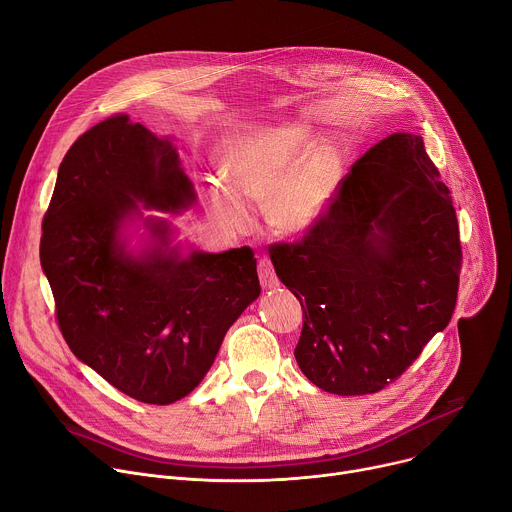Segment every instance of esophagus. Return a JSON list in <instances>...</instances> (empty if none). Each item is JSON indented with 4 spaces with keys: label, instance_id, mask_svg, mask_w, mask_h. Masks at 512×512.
<instances>
[{
    "label": "esophagus",
    "instance_id": "esophagus-1",
    "mask_svg": "<svg viewBox=\"0 0 512 512\" xmlns=\"http://www.w3.org/2000/svg\"><path fill=\"white\" fill-rule=\"evenodd\" d=\"M258 277H260V285L264 289H272L279 285V279L277 274H274V268H272V262L268 258H258Z\"/></svg>",
    "mask_w": 512,
    "mask_h": 512
}]
</instances>
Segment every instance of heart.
<instances>
[{
	"instance_id": "1",
	"label": "heart",
	"mask_w": 512,
	"mask_h": 512,
	"mask_svg": "<svg viewBox=\"0 0 512 512\" xmlns=\"http://www.w3.org/2000/svg\"><path fill=\"white\" fill-rule=\"evenodd\" d=\"M221 182L207 186L215 217L231 227L250 221L248 201H268V221L283 233H303L330 207L342 178L338 155L305 127L242 133L219 155Z\"/></svg>"
}]
</instances>
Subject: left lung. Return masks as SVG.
Wrapping results in <instances>:
<instances>
[{
	"instance_id": "left-lung-1",
	"label": "left lung",
	"mask_w": 512,
	"mask_h": 512,
	"mask_svg": "<svg viewBox=\"0 0 512 512\" xmlns=\"http://www.w3.org/2000/svg\"><path fill=\"white\" fill-rule=\"evenodd\" d=\"M422 137L393 133L350 168L326 213L270 260L299 299L295 359L336 396L396 381L457 303L459 225Z\"/></svg>"
}]
</instances>
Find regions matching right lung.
Segmentation results:
<instances>
[{
  "label": "right lung",
  "mask_w": 512,
  "mask_h": 512,
  "mask_svg": "<svg viewBox=\"0 0 512 512\" xmlns=\"http://www.w3.org/2000/svg\"><path fill=\"white\" fill-rule=\"evenodd\" d=\"M145 209L180 211L194 188L168 139L127 114L77 139L59 166L43 219L41 264L73 355L143 404L188 396L229 326L260 295L252 248L221 254L125 252L121 227ZM168 244V225L151 221Z\"/></svg>",
  "instance_id": "add662e5"
}]
</instances>
